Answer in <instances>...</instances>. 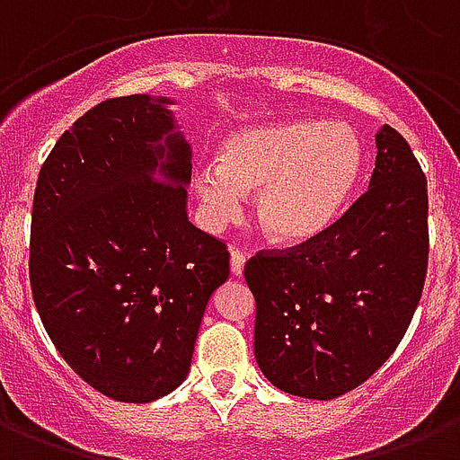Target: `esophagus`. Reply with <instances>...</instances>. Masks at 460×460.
Instances as JSON below:
<instances>
[{
	"instance_id": "34e87169",
	"label": "esophagus",
	"mask_w": 460,
	"mask_h": 460,
	"mask_svg": "<svg viewBox=\"0 0 460 460\" xmlns=\"http://www.w3.org/2000/svg\"><path fill=\"white\" fill-rule=\"evenodd\" d=\"M244 263H247V253L242 249H233L230 252V270H233V275L244 273Z\"/></svg>"
}]
</instances>
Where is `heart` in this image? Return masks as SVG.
Instances as JSON below:
<instances>
[{
	"mask_svg": "<svg viewBox=\"0 0 460 460\" xmlns=\"http://www.w3.org/2000/svg\"><path fill=\"white\" fill-rule=\"evenodd\" d=\"M363 145L347 123L282 120L233 132L218 166L192 175L201 218L211 230L237 218L242 192L256 190L253 218L278 244H301L332 226L358 185Z\"/></svg>",
	"mask_w": 460,
	"mask_h": 460,
	"instance_id": "1",
	"label": "heart"
}]
</instances>
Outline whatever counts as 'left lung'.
<instances>
[{
	"mask_svg": "<svg viewBox=\"0 0 460 460\" xmlns=\"http://www.w3.org/2000/svg\"><path fill=\"white\" fill-rule=\"evenodd\" d=\"M370 187L308 242L261 249L244 278L256 299L261 373L328 402L368 380L409 330L428 275V180L409 142L376 135Z\"/></svg>",
	"mask_w": 460,
	"mask_h": 460,
	"instance_id": "8db88e82",
	"label": "left lung"
}]
</instances>
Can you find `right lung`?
<instances>
[{
  "instance_id": "obj_1",
  "label": "right lung",
  "mask_w": 460,
  "mask_h": 460,
  "mask_svg": "<svg viewBox=\"0 0 460 460\" xmlns=\"http://www.w3.org/2000/svg\"><path fill=\"white\" fill-rule=\"evenodd\" d=\"M168 99H106L66 130L32 197L31 289L64 361L146 403L185 380L227 244L187 220L192 154ZM164 145H160V139Z\"/></svg>"
}]
</instances>
